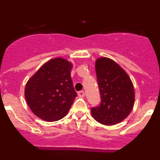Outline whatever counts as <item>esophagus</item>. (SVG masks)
<instances>
[{
    "label": "esophagus",
    "mask_w": 160,
    "mask_h": 160,
    "mask_svg": "<svg viewBox=\"0 0 160 160\" xmlns=\"http://www.w3.org/2000/svg\"><path fill=\"white\" fill-rule=\"evenodd\" d=\"M78 96L80 98H83V97H85V92L84 91H82H82H79L78 92Z\"/></svg>",
    "instance_id": "obj_1"
}]
</instances>
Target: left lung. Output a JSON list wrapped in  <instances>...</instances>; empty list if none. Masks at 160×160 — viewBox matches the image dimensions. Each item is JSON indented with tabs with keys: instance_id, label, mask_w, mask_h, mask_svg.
I'll list each match as a JSON object with an SVG mask.
<instances>
[{
	"instance_id": "8db88e82",
	"label": "left lung",
	"mask_w": 160,
	"mask_h": 160,
	"mask_svg": "<svg viewBox=\"0 0 160 160\" xmlns=\"http://www.w3.org/2000/svg\"><path fill=\"white\" fill-rule=\"evenodd\" d=\"M95 70L102 100L99 107L91 109V114L103 125L119 123L134 107L135 94L132 81L128 73L109 58H98Z\"/></svg>"
}]
</instances>
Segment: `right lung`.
<instances>
[{"label": "right lung", "instance_id": "right-lung-1", "mask_svg": "<svg viewBox=\"0 0 160 160\" xmlns=\"http://www.w3.org/2000/svg\"><path fill=\"white\" fill-rule=\"evenodd\" d=\"M72 68L68 60L55 58L42 65L28 80L25 100L38 118L54 122L67 114L77 96L70 76Z\"/></svg>", "mask_w": 160, "mask_h": 160}]
</instances>
